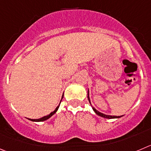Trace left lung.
Masks as SVG:
<instances>
[{"label": "left lung", "instance_id": "8db88e82", "mask_svg": "<svg viewBox=\"0 0 151 151\" xmlns=\"http://www.w3.org/2000/svg\"><path fill=\"white\" fill-rule=\"evenodd\" d=\"M88 101H89V103H90V104H91V102H90V98H89V95H88ZM92 109H93V110H94V112H95V113L97 114V115H99V116H101V117H103V118H109V119H111V118H121V117L122 116H115V115H105V114H104V113H101V112H98V110H97L96 109H95V108H94L92 106Z\"/></svg>", "mask_w": 151, "mask_h": 151}]
</instances>
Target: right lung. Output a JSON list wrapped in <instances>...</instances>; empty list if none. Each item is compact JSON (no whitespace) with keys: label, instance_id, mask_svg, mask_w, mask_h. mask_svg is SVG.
<instances>
[{"label":"right lung","instance_id":"obj_1","mask_svg":"<svg viewBox=\"0 0 151 151\" xmlns=\"http://www.w3.org/2000/svg\"><path fill=\"white\" fill-rule=\"evenodd\" d=\"M63 97H62V99H63ZM61 101H62V100H61ZM60 103H61V101H60ZM60 104H59L58 106H57V107H56V109H55L54 111H53V112H50V113L49 114V115H46V116H44V117H42V118H39V119H29V120L32 121V122H44V121L47 120V119H48V118H50V117L52 116V115H54V114L56 113V111H57V110H58L59 107H60Z\"/></svg>","mask_w":151,"mask_h":151}]
</instances>
